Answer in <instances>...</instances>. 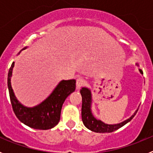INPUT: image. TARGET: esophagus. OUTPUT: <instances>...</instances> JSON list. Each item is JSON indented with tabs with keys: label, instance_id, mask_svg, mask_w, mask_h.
Returning <instances> with one entry per match:
<instances>
[{
	"label": "esophagus",
	"instance_id": "1",
	"mask_svg": "<svg viewBox=\"0 0 153 153\" xmlns=\"http://www.w3.org/2000/svg\"><path fill=\"white\" fill-rule=\"evenodd\" d=\"M84 79H83V78L78 77L77 79H76V87H77V88H80V87H82V86L84 85Z\"/></svg>",
	"mask_w": 153,
	"mask_h": 153
}]
</instances>
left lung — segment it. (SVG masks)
<instances>
[{
    "mask_svg": "<svg viewBox=\"0 0 153 153\" xmlns=\"http://www.w3.org/2000/svg\"><path fill=\"white\" fill-rule=\"evenodd\" d=\"M140 73L143 74V70H140ZM81 96H82V120L85 126L87 129H90L93 132H100V133H104V132H112L117 130L118 129L123 126L124 125L129 123L137 112L132 115V117L128 120H125L121 123L115 124V125H108L105 124L104 123L101 122L100 120H97V119L94 118L90 110V103H91V93L87 88H82L80 90Z\"/></svg>",
    "mask_w": 153,
    "mask_h": 153,
    "instance_id": "obj_1",
    "label": "left lung"
}]
</instances>
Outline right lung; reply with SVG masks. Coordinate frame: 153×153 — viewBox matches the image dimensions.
<instances>
[{"label":"right lung","instance_id":"1","mask_svg":"<svg viewBox=\"0 0 153 153\" xmlns=\"http://www.w3.org/2000/svg\"><path fill=\"white\" fill-rule=\"evenodd\" d=\"M13 65V62L8 72L7 86L10 102L16 117L21 122L33 129L45 130L54 127L60 121L62 106L65 100L75 90L76 80L61 81L45 101L33 108H27L17 101L11 88L10 76Z\"/></svg>","mask_w":153,"mask_h":153}]
</instances>
